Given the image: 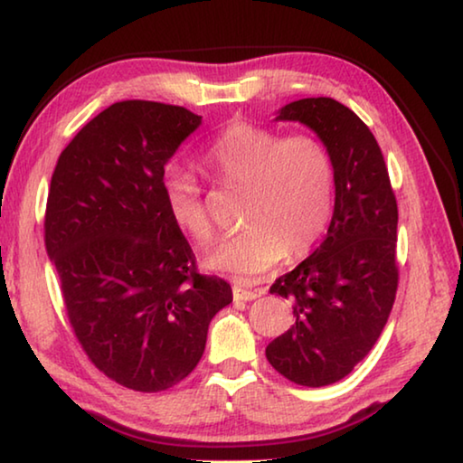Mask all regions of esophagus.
Instances as JSON below:
<instances>
[{"label": "esophagus", "mask_w": 463, "mask_h": 463, "mask_svg": "<svg viewBox=\"0 0 463 463\" xmlns=\"http://www.w3.org/2000/svg\"><path fill=\"white\" fill-rule=\"evenodd\" d=\"M262 294H265L262 289H248L246 286H241V283H233V300L250 302L256 300V298H260Z\"/></svg>", "instance_id": "esophagus-1"}]
</instances>
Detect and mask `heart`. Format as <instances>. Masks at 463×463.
<instances>
[{"label":"heart","mask_w":463,"mask_h":463,"mask_svg":"<svg viewBox=\"0 0 463 463\" xmlns=\"http://www.w3.org/2000/svg\"><path fill=\"white\" fill-rule=\"evenodd\" d=\"M203 167L227 188H244L241 225L204 259L211 271L254 279L286 259L308 254L335 209V163L315 137L283 138L269 128L238 122L203 155ZM172 223L196 244L213 240L201 188L186 169H167L161 182Z\"/></svg>","instance_id":"1"}]
</instances>
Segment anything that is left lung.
I'll return each instance as SVG.
<instances>
[{"instance_id": "1", "label": "left lung", "mask_w": 463, "mask_h": 463, "mask_svg": "<svg viewBox=\"0 0 463 463\" xmlns=\"http://www.w3.org/2000/svg\"><path fill=\"white\" fill-rule=\"evenodd\" d=\"M275 119L308 126L335 163V209L323 244L271 294L296 323L267 345V360L296 385L337 383L373 350L397 291V201L381 146L355 113L331 97L288 103Z\"/></svg>"}]
</instances>
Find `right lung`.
<instances>
[{
  "label": "right lung",
  "instance_id": "add662e5",
  "mask_svg": "<svg viewBox=\"0 0 463 463\" xmlns=\"http://www.w3.org/2000/svg\"><path fill=\"white\" fill-rule=\"evenodd\" d=\"M203 118L119 101L63 148L49 186L45 248L89 360L122 387L157 393L203 358L230 283L196 273L163 203L165 163Z\"/></svg>",
  "mask_w": 463,
  "mask_h": 463
}]
</instances>
